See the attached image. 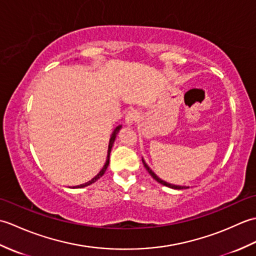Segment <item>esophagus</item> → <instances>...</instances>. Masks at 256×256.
Instances as JSON below:
<instances>
[{"mask_svg": "<svg viewBox=\"0 0 256 256\" xmlns=\"http://www.w3.org/2000/svg\"><path fill=\"white\" fill-rule=\"evenodd\" d=\"M140 118V113L138 110L128 111L126 116H125V123L128 125H133Z\"/></svg>", "mask_w": 256, "mask_h": 256, "instance_id": "esophagus-1", "label": "esophagus"}]
</instances>
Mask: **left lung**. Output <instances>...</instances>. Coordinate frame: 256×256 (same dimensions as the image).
Instances as JSON below:
<instances>
[{
    "label": "left lung",
    "instance_id": "8db88e82",
    "mask_svg": "<svg viewBox=\"0 0 256 256\" xmlns=\"http://www.w3.org/2000/svg\"><path fill=\"white\" fill-rule=\"evenodd\" d=\"M142 162H143V164H144V167L146 168V170H148V172H150V175L152 177H153L157 182H160V184H164V186L172 188V189H187V188H189V187H186V186H176V184H168V182H164V180H162V179H160L158 176H156V174L150 170V168L148 167V165L146 164L145 160H144L143 158H142Z\"/></svg>",
    "mask_w": 256,
    "mask_h": 256
}]
</instances>
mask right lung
<instances>
[{
  "label": "right lung",
  "instance_id": "1",
  "mask_svg": "<svg viewBox=\"0 0 256 256\" xmlns=\"http://www.w3.org/2000/svg\"><path fill=\"white\" fill-rule=\"evenodd\" d=\"M121 128H122V125H118V126H116V130H114V131H113L112 135H111L110 142H108V156H106V164H104V166H103L102 170L99 172V174H98V175H96L94 178H92L91 180H89L88 182L82 184H79V186H76V187H74V188H84V187L89 186V184H91L96 182L98 180V179H99L100 177H102V176H103V174L106 172V168H108V162H110V154H111V150H112L113 143H114V140H116V135H118V133L120 130H121Z\"/></svg>",
  "mask_w": 256,
  "mask_h": 256
}]
</instances>
